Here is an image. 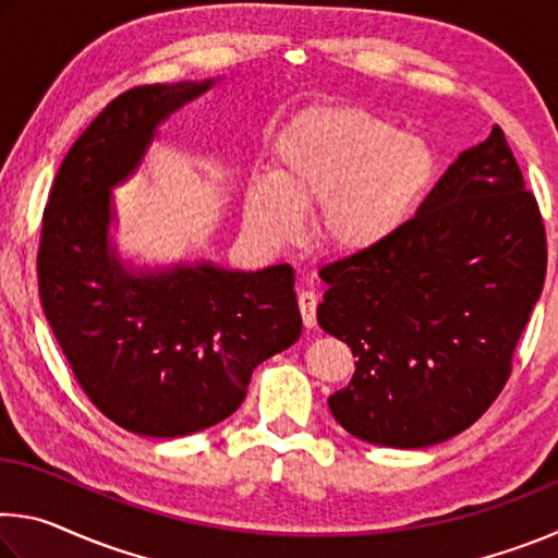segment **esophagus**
<instances>
[{"instance_id":"esophagus-1","label":"esophagus","mask_w":558,"mask_h":558,"mask_svg":"<svg viewBox=\"0 0 558 558\" xmlns=\"http://www.w3.org/2000/svg\"><path fill=\"white\" fill-rule=\"evenodd\" d=\"M298 305H300L302 325H305L307 329H313L317 325V295L313 290H302L298 295Z\"/></svg>"}]
</instances>
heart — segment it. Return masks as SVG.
I'll list each match as a JSON object with an SVG mask.
<instances>
[{
	"mask_svg": "<svg viewBox=\"0 0 558 558\" xmlns=\"http://www.w3.org/2000/svg\"><path fill=\"white\" fill-rule=\"evenodd\" d=\"M436 167L426 140L369 110H305L272 145L270 174L245 184V229L288 243L300 231V206L315 204L313 229L325 248L344 256L374 251L409 219Z\"/></svg>",
	"mask_w": 558,
	"mask_h": 558,
	"instance_id": "heart-1",
	"label": "heart"
}]
</instances>
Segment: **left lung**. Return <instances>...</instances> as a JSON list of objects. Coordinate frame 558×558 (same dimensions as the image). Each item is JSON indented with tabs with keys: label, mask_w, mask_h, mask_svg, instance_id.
Returning a JSON list of instances; mask_svg holds the SVG:
<instances>
[{
	"label": "left lung",
	"mask_w": 558,
	"mask_h": 558,
	"mask_svg": "<svg viewBox=\"0 0 558 558\" xmlns=\"http://www.w3.org/2000/svg\"><path fill=\"white\" fill-rule=\"evenodd\" d=\"M544 276L539 204L495 125L389 241L319 272L317 323L356 356L327 399L339 426L389 448L470 428L512 374Z\"/></svg>",
	"instance_id": "8db88e82"
}]
</instances>
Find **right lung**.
I'll return each mask as SVG.
<instances>
[{
  "instance_id": "add662e5",
  "label": "right lung",
  "mask_w": 558,
  "mask_h": 558,
  "mask_svg": "<svg viewBox=\"0 0 558 558\" xmlns=\"http://www.w3.org/2000/svg\"><path fill=\"white\" fill-rule=\"evenodd\" d=\"M214 83L120 93L69 149L44 209L36 270L46 319L93 405L147 438L229 418L253 369L302 332L288 263L135 272L110 243L112 186L143 162L157 125Z\"/></svg>"
}]
</instances>
